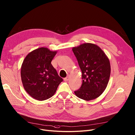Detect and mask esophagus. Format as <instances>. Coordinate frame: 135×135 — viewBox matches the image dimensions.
Wrapping results in <instances>:
<instances>
[{
  "label": "esophagus",
  "mask_w": 135,
  "mask_h": 135,
  "mask_svg": "<svg viewBox=\"0 0 135 135\" xmlns=\"http://www.w3.org/2000/svg\"><path fill=\"white\" fill-rule=\"evenodd\" d=\"M69 75H68V76H67L66 78H64V81H68L69 80Z\"/></svg>",
  "instance_id": "34e87169"
}]
</instances>
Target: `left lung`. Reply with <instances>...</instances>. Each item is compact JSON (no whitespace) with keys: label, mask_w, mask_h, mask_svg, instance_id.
Instances as JSON below:
<instances>
[{"label":"left lung","mask_w":135,"mask_h":135,"mask_svg":"<svg viewBox=\"0 0 135 135\" xmlns=\"http://www.w3.org/2000/svg\"><path fill=\"white\" fill-rule=\"evenodd\" d=\"M72 51L81 71L83 82L74 93L86 101L95 99L104 91L109 80L111 67L108 57L95 44L85 43Z\"/></svg>","instance_id":"1"}]
</instances>
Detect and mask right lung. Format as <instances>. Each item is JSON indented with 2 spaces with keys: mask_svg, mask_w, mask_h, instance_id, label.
Segmentation results:
<instances>
[{
  "mask_svg": "<svg viewBox=\"0 0 135 135\" xmlns=\"http://www.w3.org/2000/svg\"><path fill=\"white\" fill-rule=\"evenodd\" d=\"M56 54L57 51L41 47L30 52L23 61L21 67L22 85L36 100L42 101L52 97L63 81L51 64Z\"/></svg>",
  "mask_w": 135,
  "mask_h": 135,
  "instance_id": "right-lung-1",
  "label": "right lung"
}]
</instances>
